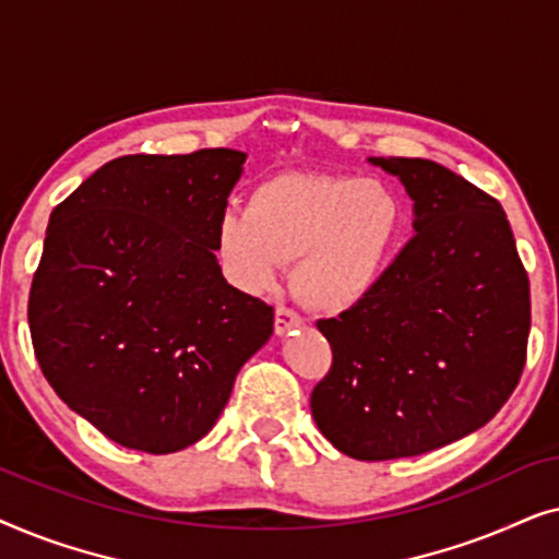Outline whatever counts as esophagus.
Returning <instances> with one entry per match:
<instances>
[{
  "instance_id": "esophagus-1",
  "label": "esophagus",
  "mask_w": 559,
  "mask_h": 559,
  "mask_svg": "<svg viewBox=\"0 0 559 559\" xmlns=\"http://www.w3.org/2000/svg\"><path fill=\"white\" fill-rule=\"evenodd\" d=\"M302 325V318L297 316L293 308H285V305H280L277 310H274V331L280 335H285L293 331V328H300Z\"/></svg>"
}]
</instances>
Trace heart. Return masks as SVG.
<instances>
[{"instance_id": "heart-1", "label": "heart", "mask_w": 559, "mask_h": 559, "mask_svg": "<svg viewBox=\"0 0 559 559\" xmlns=\"http://www.w3.org/2000/svg\"><path fill=\"white\" fill-rule=\"evenodd\" d=\"M402 226V201L386 182L282 173L251 190L247 211L221 216L216 251L247 289L272 287L295 262L293 287L305 305L346 312L384 280Z\"/></svg>"}]
</instances>
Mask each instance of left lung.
I'll return each instance as SVG.
<instances>
[{
    "mask_svg": "<svg viewBox=\"0 0 559 559\" xmlns=\"http://www.w3.org/2000/svg\"><path fill=\"white\" fill-rule=\"evenodd\" d=\"M415 201V236L379 287L318 320L333 364L318 430L356 461L430 453L484 427L522 379L530 277L501 203L432 159L371 157Z\"/></svg>",
    "mask_w": 559,
    "mask_h": 559,
    "instance_id": "obj_1",
    "label": "left lung"
}]
</instances>
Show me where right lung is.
Wrapping results in <instances>:
<instances>
[{
    "instance_id": "1",
    "label": "right lung",
    "mask_w": 559,
    "mask_h": 559,
    "mask_svg": "<svg viewBox=\"0 0 559 559\" xmlns=\"http://www.w3.org/2000/svg\"><path fill=\"white\" fill-rule=\"evenodd\" d=\"M239 150L124 155L50 213L27 320L37 364L119 445L165 455L216 425L274 308L228 285L218 221Z\"/></svg>"
}]
</instances>
